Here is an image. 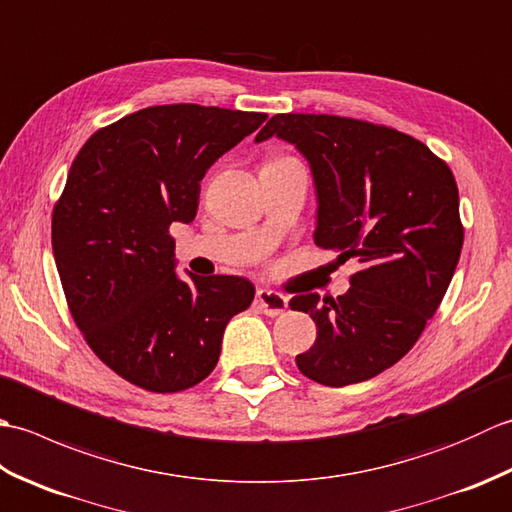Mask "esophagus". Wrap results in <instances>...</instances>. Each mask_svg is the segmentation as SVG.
<instances>
[{
  "label": "esophagus",
  "instance_id": "1",
  "mask_svg": "<svg viewBox=\"0 0 512 512\" xmlns=\"http://www.w3.org/2000/svg\"><path fill=\"white\" fill-rule=\"evenodd\" d=\"M257 303L259 308H262L268 317H279V314H284L288 308V299L284 295H279L275 290H257Z\"/></svg>",
  "mask_w": 512,
  "mask_h": 512
}]
</instances>
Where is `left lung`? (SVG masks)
<instances>
[{
  "mask_svg": "<svg viewBox=\"0 0 512 512\" xmlns=\"http://www.w3.org/2000/svg\"><path fill=\"white\" fill-rule=\"evenodd\" d=\"M273 136L310 162L314 244L361 264L341 297L290 299L317 323V341L297 367L328 387L363 383L416 345L451 284L464 242L458 184L427 145L385 125L277 114L255 143Z\"/></svg>",
  "mask_w": 512,
  "mask_h": 512,
  "instance_id": "left-lung-1",
  "label": "left lung"
}]
</instances>
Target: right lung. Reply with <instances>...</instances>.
Masks as SVG:
<instances>
[{"label":"right lung","mask_w":512,"mask_h":512,"mask_svg":"<svg viewBox=\"0 0 512 512\" xmlns=\"http://www.w3.org/2000/svg\"><path fill=\"white\" fill-rule=\"evenodd\" d=\"M193 103L129 114L88 138L52 211V253L74 323L101 361L156 394L213 372L226 323L246 310L244 277L176 275L173 222L198 213L213 162L266 121Z\"/></svg>","instance_id":"add662e5"}]
</instances>
